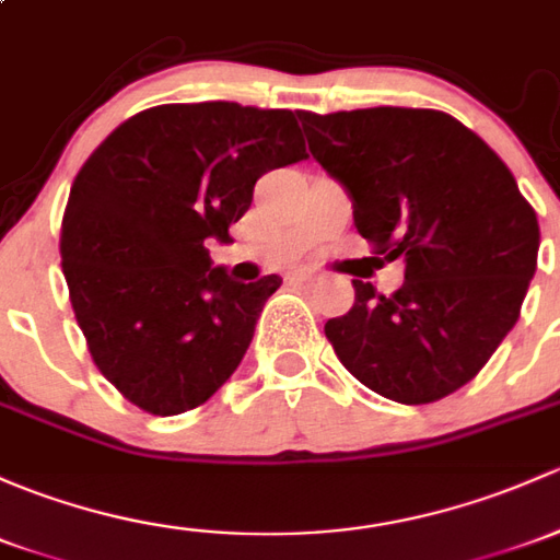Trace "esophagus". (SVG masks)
<instances>
[{"label": "esophagus", "mask_w": 560, "mask_h": 560, "mask_svg": "<svg viewBox=\"0 0 560 560\" xmlns=\"http://www.w3.org/2000/svg\"><path fill=\"white\" fill-rule=\"evenodd\" d=\"M295 279L303 281V284H316V281H322V276L314 273V270H298Z\"/></svg>", "instance_id": "1"}]
</instances>
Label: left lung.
<instances>
[{"label":"left lung","mask_w":560,"mask_h":560,"mask_svg":"<svg viewBox=\"0 0 560 560\" xmlns=\"http://www.w3.org/2000/svg\"><path fill=\"white\" fill-rule=\"evenodd\" d=\"M311 155L343 185L362 238L405 257V284L354 281L325 332L343 368L402 405L472 381L515 327L537 270L539 222L502 158L438 109L298 112Z\"/></svg>","instance_id":"1"}]
</instances>
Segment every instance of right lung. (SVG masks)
<instances>
[{"instance_id":"obj_1","label":"right lung","mask_w":560,"mask_h":560,"mask_svg":"<svg viewBox=\"0 0 560 560\" xmlns=\"http://www.w3.org/2000/svg\"><path fill=\"white\" fill-rule=\"evenodd\" d=\"M303 158L295 112L201 102L128 117L80 168L61 268L93 362L141 410L185 413L235 373L281 279L233 281L206 244Z\"/></svg>"}]
</instances>
